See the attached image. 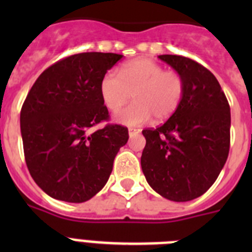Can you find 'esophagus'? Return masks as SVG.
Returning a JSON list of instances; mask_svg holds the SVG:
<instances>
[{"label": "esophagus", "instance_id": "esophagus-1", "mask_svg": "<svg viewBox=\"0 0 252 252\" xmlns=\"http://www.w3.org/2000/svg\"><path fill=\"white\" fill-rule=\"evenodd\" d=\"M140 128H133V127H131V128H128V136L130 137H133V136H136L137 133H140Z\"/></svg>", "mask_w": 252, "mask_h": 252}]
</instances>
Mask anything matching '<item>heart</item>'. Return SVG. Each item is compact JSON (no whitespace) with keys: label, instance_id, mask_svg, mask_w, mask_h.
I'll return each mask as SVG.
<instances>
[{"label":"heart","instance_id":"obj_1","mask_svg":"<svg viewBox=\"0 0 252 252\" xmlns=\"http://www.w3.org/2000/svg\"><path fill=\"white\" fill-rule=\"evenodd\" d=\"M183 77L146 58L133 59L120 69V77L108 72L102 77L99 94L107 110L119 111L131 98L135 102L116 115L125 126H141L155 117L164 121L174 115L183 101Z\"/></svg>","mask_w":252,"mask_h":252}]
</instances>
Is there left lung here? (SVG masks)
Returning a JSON list of instances; mask_svg holds the SVG:
<instances>
[{
	"label": "left lung",
	"mask_w": 252,
	"mask_h": 252,
	"mask_svg": "<svg viewBox=\"0 0 252 252\" xmlns=\"http://www.w3.org/2000/svg\"><path fill=\"white\" fill-rule=\"evenodd\" d=\"M159 59L184 79L183 101L170 119L142 131L141 168L149 186L169 201L201 197L216 182L230 151V104L215 75L180 55Z\"/></svg>",
	"instance_id": "obj_1"
}]
</instances>
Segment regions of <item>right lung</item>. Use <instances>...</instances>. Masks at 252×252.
<instances>
[{
	"label": "right lung",
	"mask_w": 252,
	"mask_h": 252,
	"mask_svg": "<svg viewBox=\"0 0 252 252\" xmlns=\"http://www.w3.org/2000/svg\"><path fill=\"white\" fill-rule=\"evenodd\" d=\"M122 57L70 55L45 69L28 93L20 113L26 165L51 198L82 203L106 186L128 131L120 125L90 128L108 120L99 83Z\"/></svg>",
	"instance_id": "1"
}]
</instances>
